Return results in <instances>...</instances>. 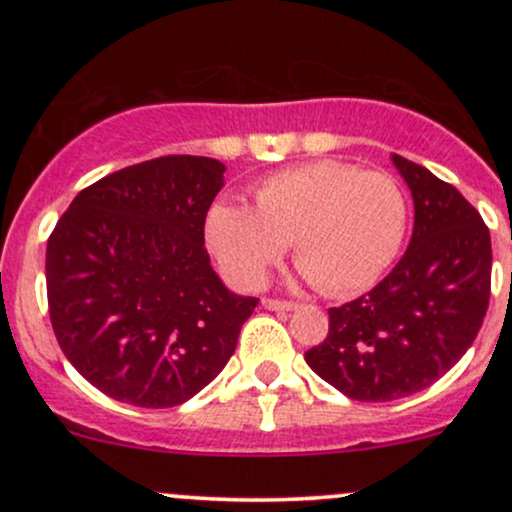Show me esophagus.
<instances>
[{"label": "esophagus", "instance_id": "34e87169", "mask_svg": "<svg viewBox=\"0 0 512 512\" xmlns=\"http://www.w3.org/2000/svg\"><path fill=\"white\" fill-rule=\"evenodd\" d=\"M262 305L267 310H293L298 303L293 301H279V298H262Z\"/></svg>", "mask_w": 512, "mask_h": 512}]
</instances>
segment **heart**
Returning a JSON list of instances; mask_svg holds the SVG:
<instances>
[{"instance_id": "heart-1", "label": "heart", "mask_w": 512, "mask_h": 512, "mask_svg": "<svg viewBox=\"0 0 512 512\" xmlns=\"http://www.w3.org/2000/svg\"><path fill=\"white\" fill-rule=\"evenodd\" d=\"M255 209L214 202L204 238L233 284L252 289L293 240V257L327 296L373 286L395 262L407 233V199L395 178L351 163H301L252 190Z\"/></svg>"}]
</instances>
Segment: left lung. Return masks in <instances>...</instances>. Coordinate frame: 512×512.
Returning a JSON list of instances; mask_svg holds the SVG:
<instances>
[{
    "label": "left lung",
    "instance_id": "left-lung-1",
    "mask_svg": "<svg viewBox=\"0 0 512 512\" xmlns=\"http://www.w3.org/2000/svg\"><path fill=\"white\" fill-rule=\"evenodd\" d=\"M414 197V233L390 274L330 308L325 342L305 351L322 380L358 402L426 390L472 346L491 296V236L450 182L392 156Z\"/></svg>",
    "mask_w": 512,
    "mask_h": 512
}]
</instances>
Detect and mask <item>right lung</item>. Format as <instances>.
Returning a JSON list of instances; mask_svg holds the SVG:
<instances>
[{
	"mask_svg": "<svg viewBox=\"0 0 512 512\" xmlns=\"http://www.w3.org/2000/svg\"><path fill=\"white\" fill-rule=\"evenodd\" d=\"M226 166L161 156L84 187L48 238L50 322L103 395L178 407L221 373L260 298L221 284L204 219Z\"/></svg>",
	"mask_w": 512,
	"mask_h": 512,
	"instance_id": "add662e5",
	"label": "right lung"
}]
</instances>
